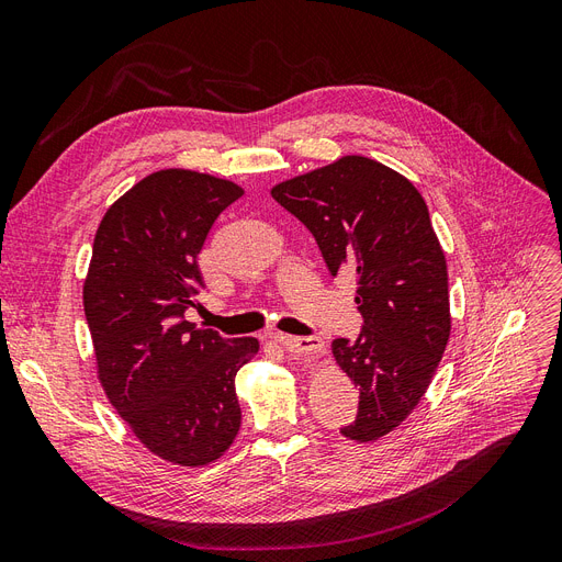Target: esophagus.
I'll return each instance as SVG.
<instances>
[{"label": "esophagus", "instance_id": "1", "mask_svg": "<svg viewBox=\"0 0 562 562\" xmlns=\"http://www.w3.org/2000/svg\"><path fill=\"white\" fill-rule=\"evenodd\" d=\"M280 342L292 351L294 357H303L305 361H317L324 355V340L319 336L310 338H292V336H280Z\"/></svg>", "mask_w": 562, "mask_h": 562}]
</instances>
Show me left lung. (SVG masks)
Masks as SVG:
<instances>
[{"mask_svg": "<svg viewBox=\"0 0 562 562\" xmlns=\"http://www.w3.org/2000/svg\"><path fill=\"white\" fill-rule=\"evenodd\" d=\"M315 236L330 276L357 278L363 330L330 345L359 386L357 419L340 428L375 442L398 428L440 366L449 342V282L428 205L405 176L347 155L270 190Z\"/></svg>", "mask_w": 562, "mask_h": 562, "instance_id": "obj_1", "label": "left lung"}]
</instances>
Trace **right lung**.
<instances>
[{
    "label": "right lung",
    "instance_id": "right-lung-1",
    "mask_svg": "<svg viewBox=\"0 0 562 562\" xmlns=\"http://www.w3.org/2000/svg\"><path fill=\"white\" fill-rule=\"evenodd\" d=\"M240 196L236 182L190 169L145 176L103 215L82 284L103 393L145 449L182 468L234 445L236 372L259 351L257 338L184 319L205 236Z\"/></svg>",
    "mask_w": 562,
    "mask_h": 562
}]
</instances>
